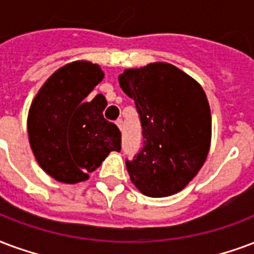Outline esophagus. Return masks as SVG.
I'll list each match as a JSON object with an SVG mask.
<instances>
[{
	"label": "esophagus",
	"instance_id": "34e87169",
	"mask_svg": "<svg viewBox=\"0 0 254 254\" xmlns=\"http://www.w3.org/2000/svg\"><path fill=\"white\" fill-rule=\"evenodd\" d=\"M116 124H117L118 129H120V130H122V120H117V122H116Z\"/></svg>",
	"mask_w": 254,
	"mask_h": 254
}]
</instances>
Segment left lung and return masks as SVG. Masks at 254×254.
Listing matches in <instances>:
<instances>
[{"instance_id":"1","label":"left lung","mask_w":254,"mask_h":254,"mask_svg":"<svg viewBox=\"0 0 254 254\" xmlns=\"http://www.w3.org/2000/svg\"><path fill=\"white\" fill-rule=\"evenodd\" d=\"M136 103L144 145L127 170L146 196L164 198L194 179L207 159L211 113L202 86L178 67L156 62L118 76Z\"/></svg>"}]
</instances>
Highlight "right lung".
<instances>
[{"label": "right lung", "mask_w": 254, "mask_h": 254, "mask_svg": "<svg viewBox=\"0 0 254 254\" xmlns=\"http://www.w3.org/2000/svg\"><path fill=\"white\" fill-rule=\"evenodd\" d=\"M98 64L76 60L44 82L28 113V137L43 171L58 182L89 179L112 151H121L118 127L103 118L106 99L86 97L103 79Z\"/></svg>", "instance_id": "1"}]
</instances>
